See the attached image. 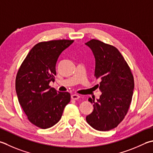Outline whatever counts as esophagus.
I'll return each mask as SVG.
<instances>
[{
  "mask_svg": "<svg viewBox=\"0 0 153 153\" xmlns=\"http://www.w3.org/2000/svg\"><path fill=\"white\" fill-rule=\"evenodd\" d=\"M71 99H72V100H77L79 98V95H77V94H72L71 95Z\"/></svg>",
  "mask_w": 153,
  "mask_h": 153,
  "instance_id": "obj_1",
  "label": "esophagus"
}]
</instances>
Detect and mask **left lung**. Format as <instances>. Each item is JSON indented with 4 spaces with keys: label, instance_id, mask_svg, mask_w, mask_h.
Returning <instances> with one entry per match:
<instances>
[{
    "label": "left lung",
    "instance_id": "left-lung-1",
    "mask_svg": "<svg viewBox=\"0 0 153 153\" xmlns=\"http://www.w3.org/2000/svg\"><path fill=\"white\" fill-rule=\"evenodd\" d=\"M85 45L95 57V77L101 79L99 89L102 92L96 101L88 99L94 104V110L86 121L97 131H109L117 127L127 114L134 90L133 76L115 47L95 39Z\"/></svg>",
    "mask_w": 153,
    "mask_h": 153
}]
</instances>
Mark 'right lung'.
Listing matches in <instances>:
<instances>
[{"mask_svg":"<svg viewBox=\"0 0 153 153\" xmlns=\"http://www.w3.org/2000/svg\"><path fill=\"white\" fill-rule=\"evenodd\" d=\"M73 42L59 40L36 44L18 71L16 91L19 103L30 122L38 127L48 128L56 125L70 101L68 92H58L49 83L54 82L59 55Z\"/></svg>","mask_w":153,"mask_h":153,"instance_id":"add662e5","label":"right lung"}]
</instances>
